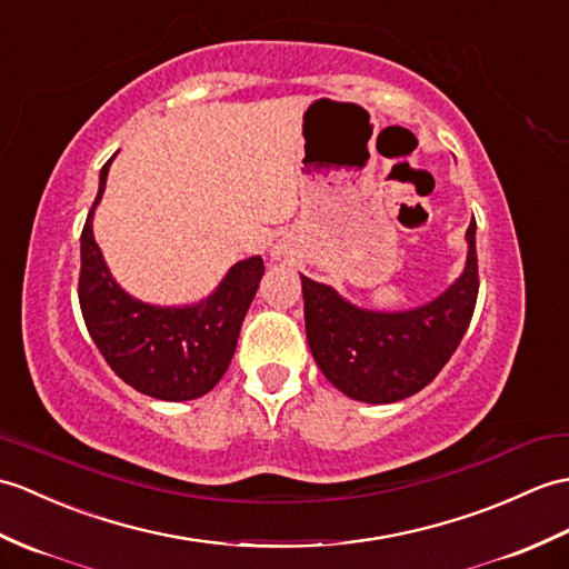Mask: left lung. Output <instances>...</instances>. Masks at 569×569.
Returning a JSON list of instances; mask_svg holds the SVG:
<instances>
[{"mask_svg": "<svg viewBox=\"0 0 569 569\" xmlns=\"http://www.w3.org/2000/svg\"><path fill=\"white\" fill-rule=\"evenodd\" d=\"M466 269L439 298L402 312L351 306L300 273L308 345L325 378L351 400L388 405L427 388L463 339L478 300L475 218Z\"/></svg>", "mask_w": 569, "mask_h": 569, "instance_id": "left-lung-1", "label": "left lung"}]
</instances>
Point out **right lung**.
I'll return each instance as SVG.
<instances>
[{
  "mask_svg": "<svg viewBox=\"0 0 569 569\" xmlns=\"http://www.w3.org/2000/svg\"><path fill=\"white\" fill-rule=\"evenodd\" d=\"M111 160L101 167L99 193L79 240L82 269L77 293L89 337L111 371L138 392L167 402L203 398L232 361L242 320L263 276V259L237 261L213 296L196 306L160 308L128 296L113 281L91 232Z\"/></svg>",
  "mask_w": 569,
  "mask_h": 569,
  "instance_id": "obj_1",
  "label": "right lung"
}]
</instances>
